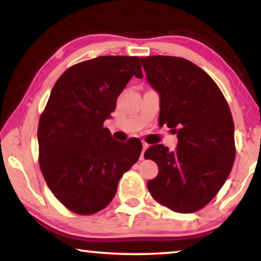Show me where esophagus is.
<instances>
[{"mask_svg": "<svg viewBox=\"0 0 261 261\" xmlns=\"http://www.w3.org/2000/svg\"><path fill=\"white\" fill-rule=\"evenodd\" d=\"M147 148H148V144L143 143V151H141V154H140V160H144V153Z\"/></svg>", "mask_w": 261, "mask_h": 261, "instance_id": "esophagus-1", "label": "esophagus"}]
</instances>
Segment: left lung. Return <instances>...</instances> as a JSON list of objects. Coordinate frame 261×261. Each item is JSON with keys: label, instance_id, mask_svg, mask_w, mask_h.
I'll return each instance as SVG.
<instances>
[{"label": "left lung", "instance_id": "1", "mask_svg": "<svg viewBox=\"0 0 261 261\" xmlns=\"http://www.w3.org/2000/svg\"><path fill=\"white\" fill-rule=\"evenodd\" d=\"M149 85L160 95L159 123L177 134L175 151L146 149L159 173L147 182L158 202L177 213L206 206L226 182L235 161V127L222 92L192 62L175 56L141 57Z\"/></svg>", "mask_w": 261, "mask_h": 261}]
</instances>
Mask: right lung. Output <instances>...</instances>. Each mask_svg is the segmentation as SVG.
I'll list each match as a JSON object with an SVG mask.
<instances>
[{"mask_svg": "<svg viewBox=\"0 0 261 261\" xmlns=\"http://www.w3.org/2000/svg\"><path fill=\"white\" fill-rule=\"evenodd\" d=\"M134 76L143 78L138 56H99L65 70L50 92L39 121V165L53 194L73 213L108 206L138 161L139 139L121 143L103 127Z\"/></svg>", "mask_w": 261, "mask_h": 261, "instance_id": "add662e5", "label": "right lung"}]
</instances>
